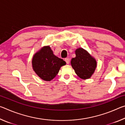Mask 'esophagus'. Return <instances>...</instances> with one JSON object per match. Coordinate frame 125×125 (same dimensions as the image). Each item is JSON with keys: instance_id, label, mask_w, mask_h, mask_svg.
<instances>
[{"instance_id": "1", "label": "esophagus", "mask_w": 125, "mask_h": 125, "mask_svg": "<svg viewBox=\"0 0 125 125\" xmlns=\"http://www.w3.org/2000/svg\"><path fill=\"white\" fill-rule=\"evenodd\" d=\"M65 61L66 62L67 64H69V62H70V60H69V58H65Z\"/></svg>"}]
</instances>
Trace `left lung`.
<instances>
[{
	"label": "left lung",
	"instance_id": "obj_1",
	"mask_svg": "<svg viewBox=\"0 0 125 125\" xmlns=\"http://www.w3.org/2000/svg\"><path fill=\"white\" fill-rule=\"evenodd\" d=\"M75 54V57L71 60L72 66L80 78L89 79L94 73L96 67L95 60L82 48L76 50Z\"/></svg>",
	"mask_w": 125,
	"mask_h": 125
}]
</instances>
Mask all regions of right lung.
Here are the masks:
<instances>
[{"instance_id":"obj_1","label":"right lung","mask_w":125,"mask_h":125,"mask_svg":"<svg viewBox=\"0 0 125 125\" xmlns=\"http://www.w3.org/2000/svg\"><path fill=\"white\" fill-rule=\"evenodd\" d=\"M32 63L33 70L39 77L46 81H51L66 62L54 56L50 47L45 46L33 56Z\"/></svg>"}]
</instances>
